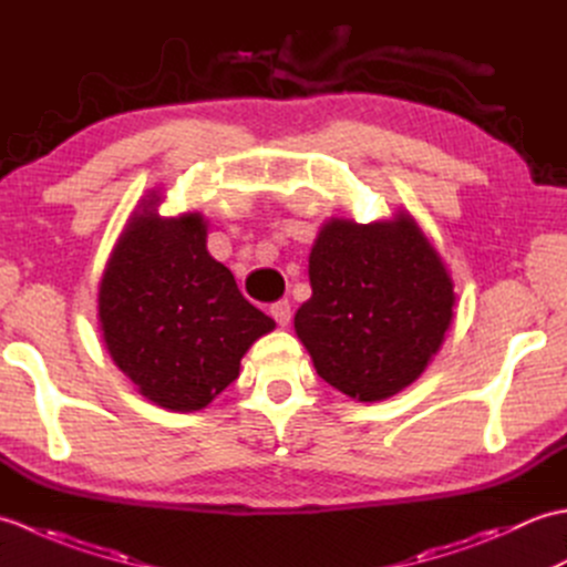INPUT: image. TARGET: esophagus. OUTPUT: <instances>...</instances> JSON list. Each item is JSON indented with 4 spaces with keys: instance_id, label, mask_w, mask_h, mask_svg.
<instances>
[{
    "instance_id": "obj_1",
    "label": "esophagus",
    "mask_w": 567,
    "mask_h": 567,
    "mask_svg": "<svg viewBox=\"0 0 567 567\" xmlns=\"http://www.w3.org/2000/svg\"><path fill=\"white\" fill-rule=\"evenodd\" d=\"M270 315L277 323H280V327H287V323H290V319H292V307H290V302H287V299H280V302H275L270 307Z\"/></svg>"
}]
</instances>
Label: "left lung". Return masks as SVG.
Here are the masks:
<instances>
[{"label":"left lung","instance_id":"obj_1","mask_svg":"<svg viewBox=\"0 0 567 567\" xmlns=\"http://www.w3.org/2000/svg\"><path fill=\"white\" fill-rule=\"evenodd\" d=\"M309 285L297 339L319 378L358 402L419 380L453 321L451 272L404 209L372 224L329 219L309 252Z\"/></svg>","mask_w":567,"mask_h":567}]
</instances>
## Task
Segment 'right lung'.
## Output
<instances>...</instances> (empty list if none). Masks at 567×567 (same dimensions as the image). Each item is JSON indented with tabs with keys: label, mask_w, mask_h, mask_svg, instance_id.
<instances>
[{
	"label": "right lung",
	"mask_w": 567,
	"mask_h": 567,
	"mask_svg": "<svg viewBox=\"0 0 567 567\" xmlns=\"http://www.w3.org/2000/svg\"><path fill=\"white\" fill-rule=\"evenodd\" d=\"M163 199L151 189L131 212L104 265L97 317L114 365L148 402L185 414L238 378L275 321L209 256L204 214L161 216Z\"/></svg>",
	"instance_id": "1"
}]
</instances>
